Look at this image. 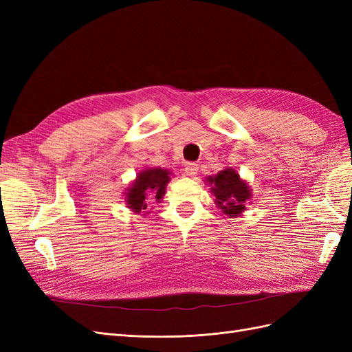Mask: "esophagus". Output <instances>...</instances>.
<instances>
[{
    "instance_id": "obj_1",
    "label": "esophagus",
    "mask_w": 352,
    "mask_h": 352,
    "mask_svg": "<svg viewBox=\"0 0 352 352\" xmlns=\"http://www.w3.org/2000/svg\"><path fill=\"white\" fill-rule=\"evenodd\" d=\"M197 172H198V164H195V163H188V164L185 166V175H186V176H195Z\"/></svg>"
}]
</instances>
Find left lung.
<instances>
[{"instance_id":"left-lung-1","label":"left lung","mask_w":352,"mask_h":352,"mask_svg":"<svg viewBox=\"0 0 352 352\" xmlns=\"http://www.w3.org/2000/svg\"><path fill=\"white\" fill-rule=\"evenodd\" d=\"M210 182L212 185L211 192L214 194L220 210L230 217L241 214L251 198V190L248 185L239 179L235 170H221L214 177H210Z\"/></svg>"}]
</instances>
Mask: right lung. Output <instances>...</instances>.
<instances>
[{"label": "right lung", "mask_w": 352, "mask_h": 352, "mask_svg": "<svg viewBox=\"0 0 352 352\" xmlns=\"http://www.w3.org/2000/svg\"><path fill=\"white\" fill-rule=\"evenodd\" d=\"M170 172L164 168H148L138 176V179L129 188V192L126 194V202L132 210L141 212L146 208L145 198L146 195L155 197L157 199L164 195L166 185L170 180Z\"/></svg>", "instance_id": "right-lung-1"}]
</instances>
